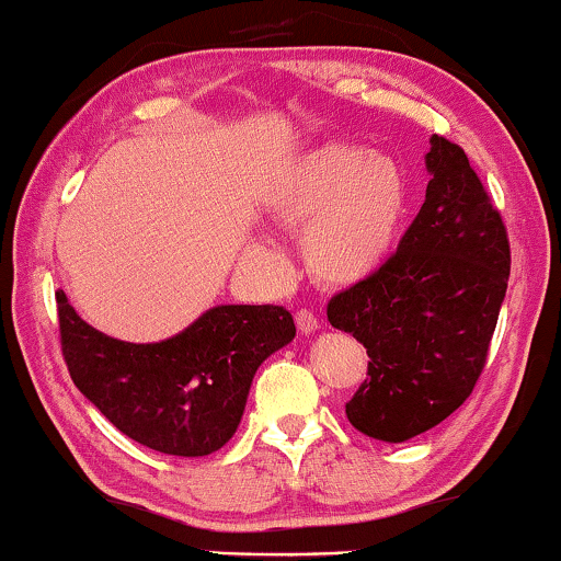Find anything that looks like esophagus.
Masks as SVG:
<instances>
[{"mask_svg": "<svg viewBox=\"0 0 561 561\" xmlns=\"http://www.w3.org/2000/svg\"><path fill=\"white\" fill-rule=\"evenodd\" d=\"M296 324H298V329H301L304 334L317 332V329L321 327V324H319V319H317V313H313L311 309H301V311H296Z\"/></svg>", "mask_w": 561, "mask_h": 561, "instance_id": "obj_1", "label": "esophagus"}]
</instances>
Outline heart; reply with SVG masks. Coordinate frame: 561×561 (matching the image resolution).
I'll use <instances>...</instances> for the list:
<instances>
[{"label":"heart","mask_w":561,"mask_h":561,"mask_svg":"<svg viewBox=\"0 0 561 561\" xmlns=\"http://www.w3.org/2000/svg\"><path fill=\"white\" fill-rule=\"evenodd\" d=\"M409 204L411 179L401 160L327 142L288 165L267 196V214L288 232H304L306 265L319 280L352 286L386 263ZM257 252L275 257L267 244Z\"/></svg>","instance_id":"obj_1"}]
</instances>
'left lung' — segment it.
I'll list each match as a JSON object with an SVG mask.
<instances>
[{
    "label": "left lung",
    "mask_w": 561,
    "mask_h": 561,
    "mask_svg": "<svg viewBox=\"0 0 561 561\" xmlns=\"http://www.w3.org/2000/svg\"><path fill=\"white\" fill-rule=\"evenodd\" d=\"M432 181L398 250L327 306L329 324L367 350V378L344 405L373 439L405 442L470 398L505 298L511 244L459 145L434 135Z\"/></svg>",
    "instance_id": "1"
}]
</instances>
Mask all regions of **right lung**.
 <instances>
[{"mask_svg": "<svg viewBox=\"0 0 561 561\" xmlns=\"http://www.w3.org/2000/svg\"><path fill=\"white\" fill-rule=\"evenodd\" d=\"M56 304L76 388L129 439L175 457L225 447L260 363L296 336L283 306H214L171 340L133 344L89 327L64 290Z\"/></svg>", "mask_w": 561, "mask_h": 561, "instance_id": "add662e5", "label": "right lung"}]
</instances>
